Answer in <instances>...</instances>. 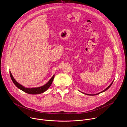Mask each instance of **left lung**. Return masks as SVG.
I'll return each instance as SVG.
<instances>
[{"mask_svg": "<svg viewBox=\"0 0 127 127\" xmlns=\"http://www.w3.org/2000/svg\"><path fill=\"white\" fill-rule=\"evenodd\" d=\"M113 82H114V80L112 81V82L111 83V84L108 86L107 88H106L104 90H103V91H102V92H100V93H97V94H94V95H91V94H85V93H82V92H81L82 94H84V95H98V94H100V93H103V92H105L106 90H107L108 88H109L110 87H111V86L112 85V84H113Z\"/></svg>", "mask_w": 127, "mask_h": 127, "instance_id": "left-lung-1", "label": "left lung"}]
</instances>
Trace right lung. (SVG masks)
<instances>
[{"mask_svg":"<svg viewBox=\"0 0 127 127\" xmlns=\"http://www.w3.org/2000/svg\"><path fill=\"white\" fill-rule=\"evenodd\" d=\"M9 73H10V76L12 82H13V83L14 84V85L18 88H19L20 89L23 90V92H24L27 94H31V95H38V94H40L43 93L45 92H46V90L51 85V84L53 82V79L54 78V76H55V75H54L46 84H45V85H44L42 86L38 87H33V88H27V87H25V86H23L19 83H18L15 80V79L13 77L10 71H9Z\"/></svg>","mask_w":127,"mask_h":127,"instance_id":"obj_1","label":"right lung"}]
</instances>
